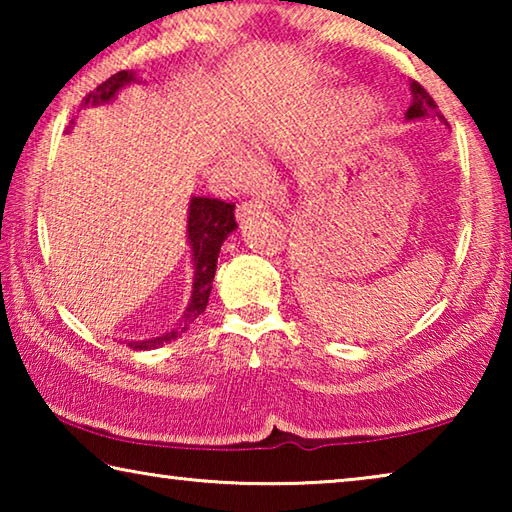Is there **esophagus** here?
Masks as SVG:
<instances>
[{"label":"esophagus","instance_id":"34e87169","mask_svg":"<svg viewBox=\"0 0 512 512\" xmlns=\"http://www.w3.org/2000/svg\"><path fill=\"white\" fill-rule=\"evenodd\" d=\"M262 203H257V201H248V203H241L239 207H237V221L239 223H244V221H248L250 216H255V214H259L262 212Z\"/></svg>","mask_w":512,"mask_h":512}]
</instances>
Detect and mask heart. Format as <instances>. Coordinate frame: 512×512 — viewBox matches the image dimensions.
Returning <instances> with one entry per match:
<instances>
[{
	"label": "heart",
	"instance_id": "heart-1",
	"mask_svg": "<svg viewBox=\"0 0 512 512\" xmlns=\"http://www.w3.org/2000/svg\"><path fill=\"white\" fill-rule=\"evenodd\" d=\"M361 106V97L354 92H339L311 108H293L284 103H262L246 124V140L250 146L268 155H293L323 135L329 126L350 115ZM368 124V115L354 117L343 128L339 140L325 153H305L298 162V178L307 185H320L332 176L339 153L359 140ZM237 167L246 173L255 171V162L244 153L237 155Z\"/></svg>",
	"mask_w": 512,
	"mask_h": 512
}]
</instances>
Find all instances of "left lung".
Wrapping results in <instances>:
<instances>
[{
	"label": "left lung",
	"instance_id": "8db88e82",
	"mask_svg": "<svg viewBox=\"0 0 512 512\" xmlns=\"http://www.w3.org/2000/svg\"><path fill=\"white\" fill-rule=\"evenodd\" d=\"M411 94L413 101L409 110H406V121H415V119H429V117H438L445 124V117L438 112L436 101L431 99V94L422 88L420 83L411 81Z\"/></svg>",
	"mask_w": 512,
	"mask_h": 512
}]
</instances>
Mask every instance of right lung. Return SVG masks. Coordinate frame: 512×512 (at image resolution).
<instances>
[{
    "label": "right lung",
    "mask_w": 512,
    "mask_h": 512,
    "mask_svg": "<svg viewBox=\"0 0 512 512\" xmlns=\"http://www.w3.org/2000/svg\"><path fill=\"white\" fill-rule=\"evenodd\" d=\"M137 81V74L133 69H124L103 81L97 90H92L88 97L83 99L81 108H97L106 106V103L115 101L117 92L126 85ZM74 124V121H72ZM232 230H237L235 221V203H225L219 198H205V196H192L189 198L187 210V244L192 250V264H194V282H192V298L185 309L183 318L178 320L176 327L169 329L160 336L146 341H128V348L133 350H153L160 345L178 339L180 334L189 329V325L203 314L212 293V282L216 273V259H219L223 241L228 239Z\"/></svg>",
    "instance_id": "obj_1"
}]
</instances>
